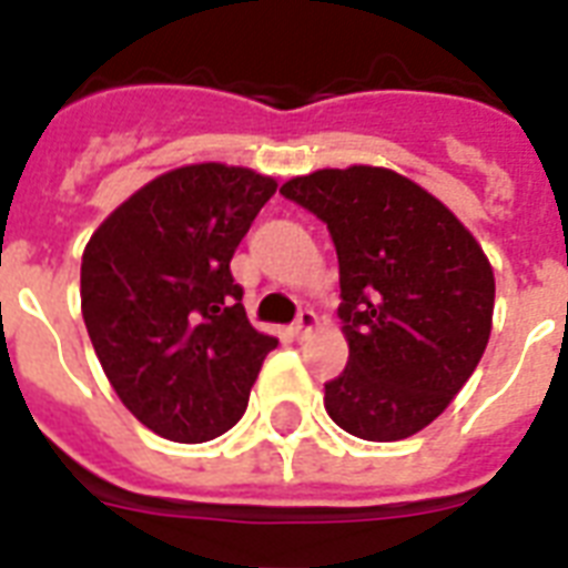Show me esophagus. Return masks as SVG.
<instances>
[{"instance_id":"esophagus-1","label":"esophagus","mask_w":568,"mask_h":568,"mask_svg":"<svg viewBox=\"0 0 568 568\" xmlns=\"http://www.w3.org/2000/svg\"><path fill=\"white\" fill-rule=\"evenodd\" d=\"M314 326H317V314H314L311 308L300 311V317H296V323H293V335H296V338H305Z\"/></svg>"}]
</instances>
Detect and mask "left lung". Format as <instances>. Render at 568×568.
Instances as JSON below:
<instances>
[{"label":"left lung","mask_w":568,"mask_h":568,"mask_svg":"<svg viewBox=\"0 0 568 568\" xmlns=\"http://www.w3.org/2000/svg\"><path fill=\"white\" fill-rule=\"evenodd\" d=\"M338 254L347 368L326 413L362 440H404L437 419L479 365L494 272L470 230L395 170H317L281 185Z\"/></svg>","instance_id":"8db88e82"}]
</instances>
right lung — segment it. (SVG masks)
I'll return each mask as SVG.
<instances>
[{
    "mask_svg": "<svg viewBox=\"0 0 568 568\" xmlns=\"http://www.w3.org/2000/svg\"><path fill=\"white\" fill-rule=\"evenodd\" d=\"M275 179L191 164L152 179L95 230L83 251L80 302L128 410L173 443L230 430L248 407L278 341L245 317L230 260Z\"/></svg>",
    "mask_w": 568,
    "mask_h": 568,
    "instance_id": "right-lung-1",
    "label": "right lung"
}]
</instances>
